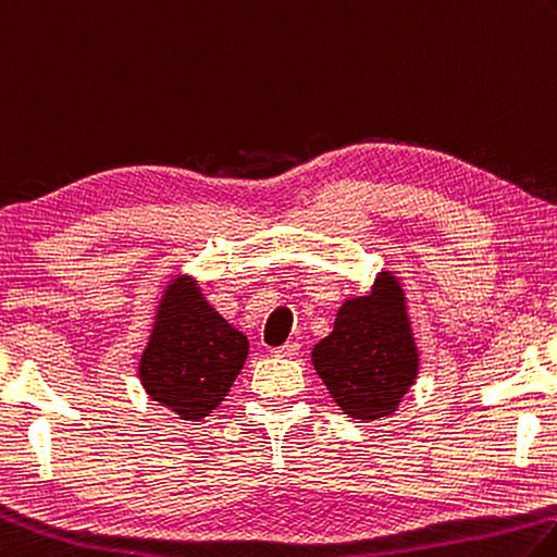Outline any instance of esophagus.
Returning a JSON list of instances; mask_svg holds the SVG:
<instances>
[{
	"instance_id": "34e87169",
	"label": "esophagus",
	"mask_w": 557,
	"mask_h": 557,
	"mask_svg": "<svg viewBox=\"0 0 557 557\" xmlns=\"http://www.w3.org/2000/svg\"><path fill=\"white\" fill-rule=\"evenodd\" d=\"M297 352H299V343L297 341H287L285 346L272 348V356H277V358H295Z\"/></svg>"
}]
</instances>
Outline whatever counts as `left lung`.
Listing matches in <instances>:
<instances>
[{"label":"left lung","instance_id":"left-lung-1","mask_svg":"<svg viewBox=\"0 0 557 557\" xmlns=\"http://www.w3.org/2000/svg\"><path fill=\"white\" fill-rule=\"evenodd\" d=\"M311 362L348 417L375 421L397 411L419 375V350L392 272H380L370 295L346 299L333 331L313 346Z\"/></svg>","mask_w":557,"mask_h":557}]
</instances>
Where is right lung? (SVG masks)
<instances>
[{"label": "right lung", "mask_w": 557, "mask_h": 557, "mask_svg": "<svg viewBox=\"0 0 557 557\" xmlns=\"http://www.w3.org/2000/svg\"><path fill=\"white\" fill-rule=\"evenodd\" d=\"M246 358L244 333L209 307L197 282L177 277L160 299L138 377L150 399L199 421L224 401Z\"/></svg>", "instance_id": "add662e5"}]
</instances>
